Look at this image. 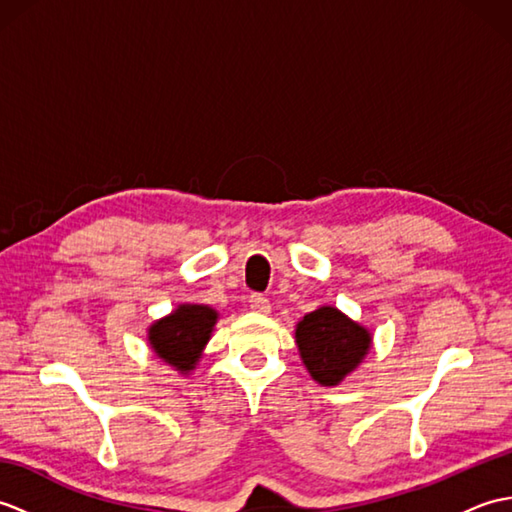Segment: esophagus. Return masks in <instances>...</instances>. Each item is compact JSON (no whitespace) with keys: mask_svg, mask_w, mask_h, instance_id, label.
Instances as JSON below:
<instances>
[{"mask_svg":"<svg viewBox=\"0 0 512 512\" xmlns=\"http://www.w3.org/2000/svg\"><path fill=\"white\" fill-rule=\"evenodd\" d=\"M250 310L257 314H268L270 312V301L262 295H253L250 297Z\"/></svg>","mask_w":512,"mask_h":512,"instance_id":"obj_1","label":"esophagus"}]
</instances>
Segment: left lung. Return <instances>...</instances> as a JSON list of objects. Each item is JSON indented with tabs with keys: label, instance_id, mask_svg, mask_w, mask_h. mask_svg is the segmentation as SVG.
Here are the masks:
<instances>
[{
	"label": "left lung",
	"instance_id": "1",
	"mask_svg": "<svg viewBox=\"0 0 512 512\" xmlns=\"http://www.w3.org/2000/svg\"><path fill=\"white\" fill-rule=\"evenodd\" d=\"M295 341L301 363L323 387L341 385L372 350V332L334 306L308 312L297 323Z\"/></svg>",
	"mask_w": 512,
	"mask_h": 512
}]
</instances>
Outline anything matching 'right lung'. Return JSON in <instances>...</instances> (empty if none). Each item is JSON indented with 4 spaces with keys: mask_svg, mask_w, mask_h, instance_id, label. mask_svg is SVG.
Returning <instances> with one entry per match:
<instances>
[{
    "mask_svg": "<svg viewBox=\"0 0 512 512\" xmlns=\"http://www.w3.org/2000/svg\"><path fill=\"white\" fill-rule=\"evenodd\" d=\"M220 312L204 303H180L167 317L147 328V343L162 363L189 374L200 363L206 343L211 341Z\"/></svg>",
    "mask_w": 512,
    "mask_h": 512,
    "instance_id": "right-lung-1",
    "label": "right lung"
}]
</instances>
